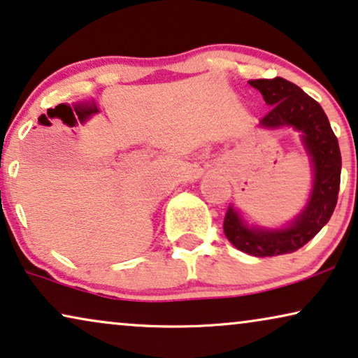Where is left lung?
Instances as JSON below:
<instances>
[{"instance_id": "left-lung-1", "label": "left lung", "mask_w": 358, "mask_h": 358, "mask_svg": "<svg viewBox=\"0 0 358 358\" xmlns=\"http://www.w3.org/2000/svg\"><path fill=\"white\" fill-rule=\"evenodd\" d=\"M268 104L270 111L260 119L265 127L293 126L303 132V142L311 155L314 185L304 211L287 229L247 227L239 214L229 206L224 216V234L236 249L254 257L292 254L308 244L326 226L337 204L341 187V150L337 137L321 104L308 96L301 88L280 78L252 80Z\"/></svg>"}]
</instances>
